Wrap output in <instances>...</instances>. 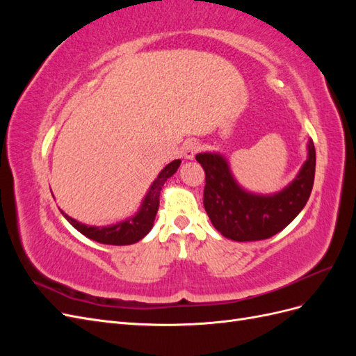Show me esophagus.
Instances as JSON below:
<instances>
[{"label": "esophagus", "mask_w": 356, "mask_h": 356, "mask_svg": "<svg viewBox=\"0 0 356 356\" xmlns=\"http://www.w3.org/2000/svg\"><path fill=\"white\" fill-rule=\"evenodd\" d=\"M197 149H199V144L196 141H193V139H190V141H186L184 145H182V156L188 160L195 159Z\"/></svg>", "instance_id": "1"}]
</instances>
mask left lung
Listing matches in <instances>:
<instances>
[{
  "mask_svg": "<svg viewBox=\"0 0 356 356\" xmlns=\"http://www.w3.org/2000/svg\"><path fill=\"white\" fill-rule=\"evenodd\" d=\"M307 152V160L294 181L270 196L243 190L221 154H197L196 160L204 170L203 207L213 227L224 238L238 242L268 239L284 230L305 208L314 187L316 153L312 139Z\"/></svg>",
  "mask_w": 356,
  "mask_h": 356,
  "instance_id": "8db88e82",
  "label": "left lung"
}]
</instances>
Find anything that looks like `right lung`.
<instances>
[{
  "label": "right lung",
  "instance_id": "add662e5",
  "mask_svg": "<svg viewBox=\"0 0 356 356\" xmlns=\"http://www.w3.org/2000/svg\"><path fill=\"white\" fill-rule=\"evenodd\" d=\"M181 165V160L170 161L168 166L163 168L157 178L153 181L152 187H149L145 199L143 200L141 208L134 215V217L127 218L122 222H117L113 225H106V227H93V225H86L60 211L63 217L68 220V222L74 229H77L86 238H89L95 242L105 243V245H132L138 241H141L148 232L153 229L156 213L159 209V197L161 187H163L168 178L175 174Z\"/></svg>",
  "mask_w": 356,
  "mask_h": 356
}]
</instances>
